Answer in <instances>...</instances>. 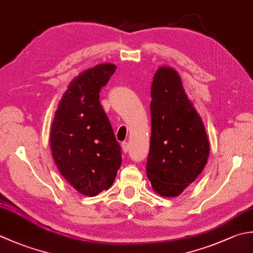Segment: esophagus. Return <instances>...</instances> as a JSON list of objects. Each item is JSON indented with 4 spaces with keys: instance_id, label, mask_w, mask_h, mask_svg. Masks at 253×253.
Masks as SVG:
<instances>
[{
    "instance_id": "esophagus-1",
    "label": "esophagus",
    "mask_w": 253,
    "mask_h": 253,
    "mask_svg": "<svg viewBox=\"0 0 253 253\" xmlns=\"http://www.w3.org/2000/svg\"><path fill=\"white\" fill-rule=\"evenodd\" d=\"M122 149L125 153L129 151V143H128L127 141H123L122 142Z\"/></svg>"
}]
</instances>
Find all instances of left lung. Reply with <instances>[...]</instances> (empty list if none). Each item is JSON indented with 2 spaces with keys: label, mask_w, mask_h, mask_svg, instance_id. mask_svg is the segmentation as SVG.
I'll return each instance as SVG.
<instances>
[{
  "label": "left lung",
  "mask_w": 253,
  "mask_h": 253,
  "mask_svg": "<svg viewBox=\"0 0 253 253\" xmlns=\"http://www.w3.org/2000/svg\"><path fill=\"white\" fill-rule=\"evenodd\" d=\"M151 137L147 175L165 197L180 195L204 169L210 141L174 69H158L151 84Z\"/></svg>",
  "instance_id": "8db88e82"
}]
</instances>
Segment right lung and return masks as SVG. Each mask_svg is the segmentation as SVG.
<instances>
[{"label":"right lung","instance_id":"add662e5","mask_svg":"<svg viewBox=\"0 0 253 253\" xmlns=\"http://www.w3.org/2000/svg\"><path fill=\"white\" fill-rule=\"evenodd\" d=\"M116 70L98 64L71 82L54 114L50 146L61 175L81 194L108 190L122 165V148L100 103V92Z\"/></svg>","mask_w":253,"mask_h":253}]
</instances>
